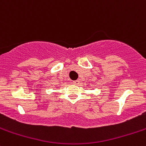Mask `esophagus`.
I'll return each instance as SVG.
<instances>
[{
	"label": "esophagus",
	"instance_id": "esophagus-1",
	"mask_svg": "<svg viewBox=\"0 0 146 146\" xmlns=\"http://www.w3.org/2000/svg\"><path fill=\"white\" fill-rule=\"evenodd\" d=\"M73 83L74 84V85H79V84H80V81H79L78 80H74V81L73 82Z\"/></svg>",
	"mask_w": 146,
	"mask_h": 146
}]
</instances>
